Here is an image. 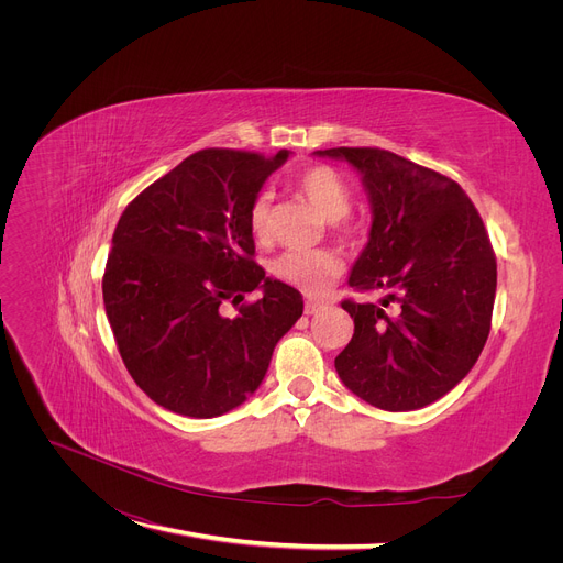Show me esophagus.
Wrapping results in <instances>:
<instances>
[{
	"label": "esophagus",
	"mask_w": 563,
	"mask_h": 563,
	"mask_svg": "<svg viewBox=\"0 0 563 563\" xmlns=\"http://www.w3.org/2000/svg\"><path fill=\"white\" fill-rule=\"evenodd\" d=\"M319 310H323V303H319V301H314V299H308L306 301V314L310 317V314H317Z\"/></svg>",
	"instance_id": "esophagus-1"
}]
</instances>
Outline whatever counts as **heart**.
Here are the masks:
<instances>
[{
	"label": "heart",
	"mask_w": 563,
	"mask_h": 563,
	"mask_svg": "<svg viewBox=\"0 0 563 563\" xmlns=\"http://www.w3.org/2000/svg\"><path fill=\"white\" fill-rule=\"evenodd\" d=\"M297 187L327 221H340L346 217L351 187L338 170L329 166H312L299 175ZM249 225L255 234L266 232V225H269V196L266 194H260L253 200ZM342 269L344 262L333 251H289L274 262L276 278L310 294V297H319L327 291Z\"/></svg>",
	"instance_id": "obj_1"
}]
</instances>
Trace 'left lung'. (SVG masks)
Listing matches in <instances>:
<instances>
[{"instance_id":"8db88e82","label":"left lung","mask_w":563,"mask_h":563,"mask_svg":"<svg viewBox=\"0 0 563 563\" xmlns=\"http://www.w3.org/2000/svg\"><path fill=\"white\" fill-rule=\"evenodd\" d=\"M369 200L367 244L349 287L380 303L344 301L353 338L335 358L344 386L383 410H418L475 367L490 331L497 264L475 205L450 177L378 147H331ZM398 306L393 311L385 308Z\"/></svg>"}]
</instances>
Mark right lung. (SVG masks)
I'll return each mask as SVG.
<instances>
[{"label": "right lung", "instance_id": "obj_1", "mask_svg": "<svg viewBox=\"0 0 563 563\" xmlns=\"http://www.w3.org/2000/svg\"><path fill=\"white\" fill-rule=\"evenodd\" d=\"M289 151H200L139 194L115 225L102 297L121 358L157 406L217 418L264 380L303 297L253 262L249 210ZM261 299L225 316V300Z\"/></svg>", "mask_w": 563, "mask_h": 563}]
</instances>
